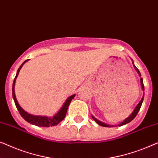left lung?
Here are the masks:
<instances>
[{
  "instance_id": "obj_1",
  "label": "left lung",
  "mask_w": 158,
  "mask_h": 158,
  "mask_svg": "<svg viewBox=\"0 0 158 158\" xmlns=\"http://www.w3.org/2000/svg\"><path fill=\"white\" fill-rule=\"evenodd\" d=\"M132 64H133L134 67H135V69L136 70V71H137V72L138 73V74H139V77H141V73H140L139 70H138V69L137 68V67H136V66L135 65V64H134L133 60H132ZM140 84H141L142 89V90H143V92H144L143 96H142V99H141V101H139V103H138V104L137 105V106L135 107V109H134V111H132V113H131V114H130V115H129L127 118H125V119H124V121H123V122H121L119 124H118L117 126L121 127V126H123V125H124V124H128V123L130 122L131 121H132V120L134 119V118H135V116H137V113H138V112H139L140 108H141V106H142V102H143L144 96V83H143V79H142V77H140ZM92 118H94V120L97 123V124H99V125H100V126H101V127H116V125H109V124H106V123H103V122H101V121H99V120L97 119L96 118H95L94 116H93V115H92Z\"/></svg>"
}]
</instances>
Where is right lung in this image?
<instances>
[{
  "label": "right lung",
  "instance_id": "1",
  "mask_svg": "<svg viewBox=\"0 0 158 158\" xmlns=\"http://www.w3.org/2000/svg\"><path fill=\"white\" fill-rule=\"evenodd\" d=\"M28 60H25L24 62L21 64V65L19 67V68L17 70L16 77H15L14 83H13V87H12V95H13V98L14 100V103L16 104V106L18 109V111L20 113L21 116L24 118V119L27 121V122L30 123V124L36 125V126L38 127H53L55 126V125H57L60 122H62V120L64 119V117H65L67 111H68V106L70 105L71 101L73 100V98L75 96V94H73L72 96H69L68 98L66 99V101H64V103L62 105L57 114H55L53 116H36V115H32L31 114H29L28 112L24 111L22 108L21 107V106L19 105L18 103V101L16 98V95H15V84H16V81L17 77H18L19 73L20 72V70L22 68V66L26 62H27Z\"/></svg>",
  "mask_w": 158,
  "mask_h": 158
}]
</instances>
